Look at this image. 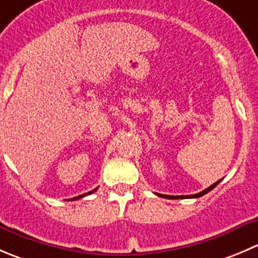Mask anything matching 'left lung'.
<instances>
[{
  "mask_svg": "<svg viewBox=\"0 0 258 258\" xmlns=\"http://www.w3.org/2000/svg\"><path fill=\"white\" fill-rule=\"evenodd\" d=\"M222 180V179H221ZM221 180H218V181L217 182H214L213 185H211V186L209 187H207V189H204L203 191H201V192H198V194H192V196H165V194H157L156 192V196H159V197H162V198H166V199H185V198H199V197H203L204 194H207V192H209L211 191V190H213L214 187L217 186V185L219 184V182H221Z\"/></svg>",
  "mask_w": 258,
  "mask_h": 258,
  "instance_id": "obj_1",
  "label": "left lung"
}]
</instances>
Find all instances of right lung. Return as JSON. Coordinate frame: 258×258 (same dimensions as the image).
I'll list each match as a JSON object with an SVG mask.
<instances>
[{"label":"right lung","instance_id":"1","mask_svg":"<svg viewBox=\"0 0 258 258\" xmlns=\"http://www.w3.org/2000/svg\"><path fill=\"white\" fill-rule=\"evenodd\" d=\"M97 189H98V187H96V189H94V190H92V191H89V192H86V194H82V196H78V197H76V198L68 199V201H77V199H81V198H83V197H86V196H89V194H92V192H94V191H96Z\"/></svg>","mask_w":258,"mask_h":258}]
</instances>
